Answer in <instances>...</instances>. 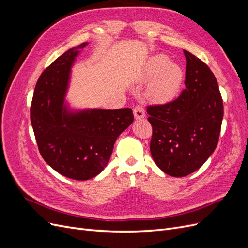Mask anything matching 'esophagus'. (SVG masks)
<instances>
[{"label":"esophagus","mask_w":248,"mask_h":248,"mask_svg":"<svg viewBox=\"0 0 248 248\" xmlns=\"http://www.w3.org/2000/svg\"><path fill=\"white\" fill-rule=\"evenodd\" d=\"M133 115L136 120H140V119H144L145 118V110L141 107H136L133 108Z\"/></svg>","instance_id":"34e87169"}]
</instances>
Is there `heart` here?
<instances>
[{"label":"heart","mask_w":248,"mask_h":248,"mask_svg":"<svg viewBox=\"0 0 248 248\" xmlns=\"http://www.w3.org/2000/svg\"><path fill=\"white\" fill-rule=\"evenodd\" d=\"M152 78L148 86V95L156 102H168L181 89L184 72L178 64L170 62L164 55L149 58L139 74V79L146 81Z\"/></svg>","instance_id":"b5f03b06"}]
</instances>
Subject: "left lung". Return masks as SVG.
I'll use <instances>...</instances> for the list:
<instances>
[{
	"label": "left lung",
	"mask_w": 248,
	"mask_h": 248,
	"mask_svg": "<svg viewBox=\"0 0 248 248\" xmlns=\"http://www.w3.org/2000/svg\"><path fill=\"white\" fill-rule=\"evenodd\" d=\"M185 86L177 99L147 108L153 134L150 151L155 163L171 177L199 170L217 146L223 104L213 72L184 50Z\"/></svg>",
	"instance_id": "1"
}]
</instances>
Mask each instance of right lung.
<instances>
[{"instance_id": "right-lung-1", "label": "right lung", "mask_w": 248, "mask_h": 248, "mask_svg": "<svg viewBox=\"0 0 248 248\" xmlns=\"http://www.w3.org/2000/svg\"><path fill=\"white\" fill-rule=\"evenodd\" d=\"M88 44L65 51L42 72L31 106L41 156L59 174L73 180L100 174L116 140L133 122L131 108L73 109L65 100L74 61Z\"/></svg>"}]
</instances>
